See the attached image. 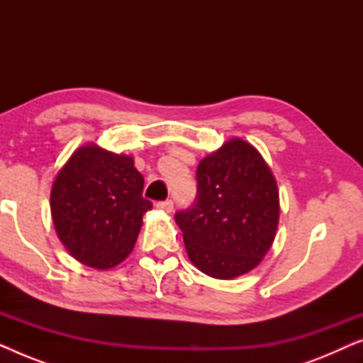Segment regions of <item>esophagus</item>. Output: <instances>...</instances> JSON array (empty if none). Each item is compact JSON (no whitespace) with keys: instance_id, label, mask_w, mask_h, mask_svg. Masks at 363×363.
<instances>
[{"instance_id":"34e87169","label":"esophagus","mask_w":363,"mask_h":363,"mask_svg":"<svg viewBox=\"0 0 363 363\" xmlns=\"http://www.w3.org/2000/svg\"><path fill=\"white\" fill-rule=\"evenodd\" d=\"M157 208H158V210H162V211L172 213V211H173V201H172V200L158 201V203H157Z\"/></svg>"}]
</instances>
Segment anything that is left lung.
<instances>
[{
    "instance_id": "8db88e82",
    "label": "left lung",
    "mask_w": 363,
    "mask_h": 363,
    "mask_svg": "<svg viewBox=\"0 0 363 363\" xmlns=\"http://www.w3.org/2000/svg\"><path fill=\"white\" fill-rule=\"evenodd\" d=\"M193 264L233 279L259 264L274 241L279 191L261 153L241 138L226 142L196 168V198L175 213Z\"/></svg>"
}]
</instances>
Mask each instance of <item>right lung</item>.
<instances>
[{
    "mask_svg": "<svg viewBox=\"0 0 363 363\" xmlns=\"http://www.w3.org/2000/svg\"><path fill=\"white\" fill-rule=\"evenodd\" d=\"M133 158L86 145L72 153L51 190L59 240L82 264L107 269L135 246L142 216L152 210Z\"/></svg>",
    "mask_w": 363,
    "mask_h": 363,
    "instance_id": "obj_1",
    "label": "right lung"
}]
</instances>
